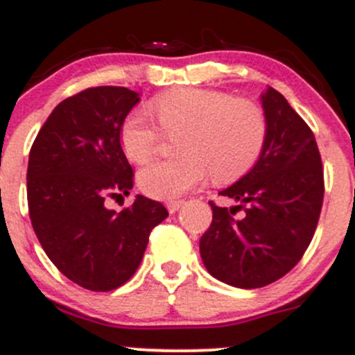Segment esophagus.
<instances>
[{"label": "esophagus", "mask_w": 355, "mask_h": 355, "mask_svg": "<svg viewBox=\"0 0 355 355\" xmlns=\"http://www.w3.org/2000/svg\"><path fill=\"white\" fill-rule=\"evenodd\" d=\"M166 205H167V210H169V214H176L179 207L182 205V202L181 200H171V202H167Z\"/></svg>", "instance_id": "esophagus-1"}]
</instances>
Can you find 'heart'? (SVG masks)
Returning a JSON list of instances; mask_svg holds the SVG:
<instances>
[{
    "mask_svg": "<svg viewBox=\"0 0 355 355\" xmlns=\"http://www.w3.org/2000/svg\"><path fill=\"white\" fill-rule=\"evenodd\" d=\"M145 108L131 112L121 128V145L129 160L145 164L155 155L164 132L178 135L181 157L143 167L138 186L145 195L173 200L202 184L231 182L261 159L268 139V119L261 105L233 94L202 87L169 91Z\"/></svg>",
    "mask_w": 355,
    "mask_h": 355,
    "instance_id": "heart-1",
    "label": "heart"
}]
</instances>
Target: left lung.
<instances>
[{
  "label": "left lung",
  "instance_id": "obj_1",
  "mask_svg": "<svg viewBox=\"0 0 355 355\" xmlns=\"http://www.w3.org/2000/svg\"><path fill=\"white\" fill-rule=\"evenodd\" d=\"M268 139L254 167L219 195L238 205L212 207L200 238L207 271L236 288H261L292 271L307 250L322 207L321 155L311 128L282 93L261 94ZM240 208L243 218H234Z\"/></svg>",
  "mask_w": 355,
  "mask_h": 355
}]
</instances>
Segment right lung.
<instances>
[{"mask_svg": "<svg viewBox=\"0 0 355 355\" xmlns=\"http://www.w3.org/2000/svg\"><path fill=\"white\" fill-rule=\"evenodd\" d=\"M138 101L139 93L121 86L80 91L55 107L29 153L34 233L58 271L93 292L124 285L141 264L152 230L169 216L143 195L121 212L105 205L132 188L121 128Z\"/></svg>", "mask_w": 355, "mask_h": 355, "instance_id": "right-lung-1", "label": "right lung"}]
</instances>
